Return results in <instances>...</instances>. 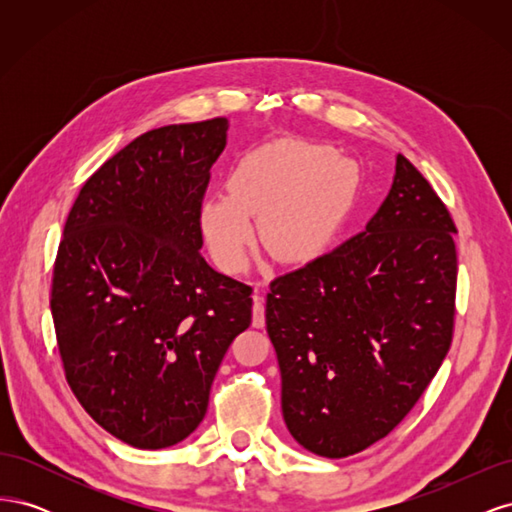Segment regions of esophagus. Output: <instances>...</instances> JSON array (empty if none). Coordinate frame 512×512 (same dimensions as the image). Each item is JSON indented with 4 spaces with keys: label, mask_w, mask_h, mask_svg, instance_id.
Segmentation results:
<instances>
[{
    "label": "esophagus",
    "mask_w": 512,
    "mask_h": 512,
    "mask_svg": "<svg viewBox=\"0 0 512 512\" xmlns=\"http://www.w3.org/2000/svg\"><path fill=\"white\" fill-rule=\"evenodd\" d=\"M252 324L256 329L265 327V299L256 292L254 294V307H252Z\"/></svg>",
    "instance_id": "1"
}]
</instances>
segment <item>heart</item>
Here are the masks:
<instances>
[{
    "instance_id": "1",
    "label": "heart",
    "mask_w": 512,
    "mask_h": 512,
    "mask_svg": "<svg viewBox=\"0 0 512 512\" xmlns=\"http://www.w3.org/2000/svg\"><path fill=\"white\" fill-rule=\"evenodd\" d=\"M359 183L350 160L327 145L275 141L241 156L228 175V194L203 205V232L224 271L243 267L254 243L252 218L260 237L282 260L318 258L335 241Z\"/></svg>"
}]
</instances>
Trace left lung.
<instances>
[{"instance_id": "left-lung-1", "label": "left lung", "mask_w": 512, "mask_h": 512, "mask_svg": "<svg viewBox=\"0 0 512 512\" xmlns=\"http://www.w3.org/2000/svg\"><path fill=\"white\" fill-rule=\"evenodd\" d=\"M455 222L397 156L389 196L363 232L275 277L267 333L282 371L288 431L342 459L404 421L453 342Z\"/></svg>"}]
</instances>
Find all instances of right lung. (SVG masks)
I'll list each match as a JSON object with an SVG mask.
<instances>
[{"instance_id":"obj_1","label":"right lung","mask_w":512,"mask_h":512,"mask_svg":"<svg viewBox=\"0 0 512 512\" xmlns=\"http://www.w3.org/2000/svg\"><path fill=\"white\" fill-rule=\"evenodd\" d=\"M228 119L141 134L76 196L53 267L51 312L72 393L145 451L205 418L228 346L252 324V286L200 256L209 168Z\"/></svg>"}]
</instances>
